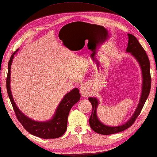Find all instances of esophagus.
<instances>
[{
	"label": "esophagus",
	"mask_w": 157,
	"mask_h": 157,
	"mask_svg": "<svg viewBox=\"0 0 157 157\" xmlns=\"http://www.w3.org/2000/svg\"><path fill=\"white\" fill-rule=\"evenodd\" d=\"M87 86H88V85L85 84L80 87V93H81L82 96L83 97H86L88 96L89 92H88V87Z\"/></svg>",
	"instance_id": "1"
}]
</instances>
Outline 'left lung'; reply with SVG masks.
I'll return each instance as SVG.
<instances>
[{
  "label": "left lung",
  "instance_id": "1",
  "mask_svg": "<svg viewBox=\"0 0 157 157\" xmlns=\"http://www.w3.org/2000/svg\"><path fill=\"white\" fill-rule=\"evenodd\" d=\"M128 47L126 48V53H130L135 58L138 63L139 64L143 76L142 82V91L139 102L137 105L134 114L126 122L123 124L116 126H111L104 124L98 118L97 116V108L99 105V100L96 97H90L89 101L92 105V113L89 119V123L92 129L98 134L108 135L118 133L128 128L135 121L136 118L140 114L143 109L146 100L149 95L151 87V78L150 72V61L143 47L138 42L137 39L132 34H128Z\"/></svg>",
  "mask_w": 157,
  "mask_h": 157
}]
</instances>
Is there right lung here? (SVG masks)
<instances>
[{
  "label": "right lung",
  "mask_w": 157,
  "mask_h": 157,
  "mask_svg": "<svg viewBox=\"0 0 157 157\" xmlns=\"http://www.w3.org/2000/svg\"><path fill=\"white\" fill-rule=\"evenodd\" d=\"M19 49H17L10 58L8 64V74L6 78V90L10 102L15 112L17 118L27 132L39 138L49 139L61 137L65 132L67 126L69 113L73 105L80 99L79 90L77 87L65 94L57 105L52 118L47 121H37L29 118L19 110L15 104L10 90V68L13 59Z\"/></svg>",
  "instance_id": "right-lung-1"
}]
</instances>
